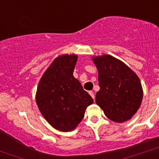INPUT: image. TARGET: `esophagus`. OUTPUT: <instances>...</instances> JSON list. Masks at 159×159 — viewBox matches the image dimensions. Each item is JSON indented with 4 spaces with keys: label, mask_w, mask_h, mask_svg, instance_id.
<instances>
[{
    "label": "esophagus",
    "mask_w": 159,
    "mask_h": 159,
    "mask_svg": "<svg viewBox=\"0 0 159 159\" xmlns=\"http://www.w3.org/2000/svg\"><path fill=\"white\" fill-rule=\"evenodd\" d=\"M89 95L91 96V97H92V98L93 99H95V96H94V93H93V92H92V91H89Z\"/></svg>",
    "instance_id": "obj_1"
}]
</instances>
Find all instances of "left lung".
<instances>
[{"label": "left lung", "instance_id": "8db88e82", "mask_svg": "<svg viewBox=\"0 0 159 159\" xmlns=\"http://www.w3.org/2000/svg\"><path fill=\"white\" fill-rule=\"evenodd\" d=\"M92 60L98 70L97 104L112 121L123 123L130 120L143 98L138 76L122 61L110 55L93 56Z\"/></svg>", "mask_w": 159, "mask_h": 159}]
</instances>
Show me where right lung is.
I'll return each mask as SVG.
<instances>
[{
  "label": "right lung",
  "mask_w": 159,
  "mask_h": 159,
  "mask_svg": "<svg viewBox=\"0 0 159 159\" xmlns=\"http://www.w3.org/2000/svg\"><path fill=\"white\" fill-rule=\"evenodd\" d=\"M77 55L64 54L52 61L39 80L36 91L37 106L55 129L74 130L93 100L73 76Z\"/></svg>",
  "instance_id": "right-lung-1"
}]
</instances>
